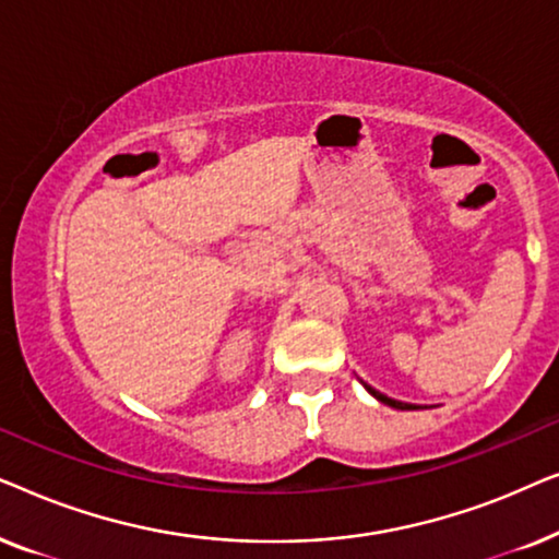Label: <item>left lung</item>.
<instances>
[{
  "label": "left lung",
  "instance_id": "left-lung-1",
  "mask_svg": "<svg viewBox=\"0 0 559 559\" xmlns=\"http://www.w3.org/2000/svg\"><path fill=\"white\" fill-rule=\"evenodd\" d=\"M366 389H369V392L377 396V400L381 402V404H389V407H394V409H417V407H412V404H404V402H396V400H392V396H386V394H381V392H377V389H371L369 384H364Z\"/></svg>",
  "mask_w": 559,
  "mask_h": 559
}]
</instances>
